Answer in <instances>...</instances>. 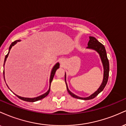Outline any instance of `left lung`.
Instances as JSON below:
<instances>
[{"label":"left lung","instance_id":"1","mask_svg":"<svg viewBox=\"0 0 126 126\" xmlns=\"http://www.w3.org/2000/svg\"><path fill=\"white\" fill-rule=\"evenodd\" d=\"M88 46L87 47V48L96 50V51L99 53V56H100L101 57V60H102V64H103L104 69V79L103 82H102L100 87L99 88V89H98L95 93H94L93 94L91 95V96H89V97L80 98L76 96V95H75V94H73V93H72V92L69 90V89H68L67 83H66V87H67V91L68 92H69V94L71 95L72 96H73V98L80 99H84V100H89V99H93V98H94L95 96H97L101 91L103 90L104 88H105V85H107V83L108 82V76H109V62H108V59L107 58V56L106 50H105L104 46L102 44H101L100 42L98 41L95 37H89V41L88 43ZM64 79L65 82H66V74H65Z\"/></svg>","mask_w":126,"mask_h":126}]
</instances>
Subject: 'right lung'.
I'll return each mask as SVG.
<instances>
[{
    "mask_svg": "<svg viewBox=\"0 0 126 126\" xmlns=\"http://www.w3.org/2000/svg\"><path fill=\"white\" fill-rule=\"evenodd\" d=\"M19 41H20L19 40H16V41H15L13 42V43H12V44H11V46H10V47H9V52H8V54H7L6 55V56H5V62H4V64H5V63L6 60V59H7V57H8L9 53L10 50H11V48H12V47L13 46H14V45H15V44H16V43H17V42ZM3 66H4V65H3ZM59 67V63H57V64H56V65H55V66H54V67H53V69H52V71H51V76H50V85H51V83L52 80H53V77H54V74H55V73H56V70H57V69H58ZM4 76H5V75H4V71H3V77H4ZM4 79H5V77H4ZM50 88H49L48 91H47V92H46V93H45L44 94L42 95H41V96H38V97L34 98H24V97H21V96H18V95H16V96H18V97L19 98V99H22V100H23V101H27V102H35V101H39V100H40V99H43V98L46 97V96H47V95H48V94H49V92H50Z\"/></svg>",
    "mask_w": 126,
    "mask_h": 126,
    "instance_id": "1",
    "label": "right lung"
}]
</instances>
